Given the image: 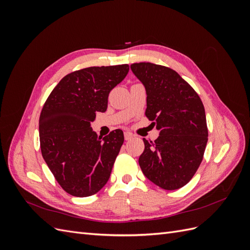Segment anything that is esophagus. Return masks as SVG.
<instances>
[{"mask_svg":"<svg viewBox=\"0 0 250 250\" xmlns=\"http://www.w3.org/2000/svg\"><path fill=\"white\" fill-rule=\"evenodd\" d=\"M124 138H125L126 141H129V140H131L133 138V135H132V133L126 131V132H124Z\"/></svg>","mask_w":250,"mask_h":250,"instance_id":"1","label":"esophagus"}]
</instances>
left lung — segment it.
<instances>
[{
    "label": "left lung",
    "instance_id": "8db88e82",
    "mask_svg": "<svg viewBox=\"0 0 250 250\" xmlns=\"http://www.w3.org/2000/svg\"><path fill=\"white\" fill-rule=\"evenodd\" d=\"M130 69L145 86L146 116L160 130L154 142L143 139L140 167L154 185L177 190L202 162L208 135L204 106L193 87L170 67L140 62Z\"/></svg>",
    "mask_w": 250,
    "mask_h": 250
}]
</instances>
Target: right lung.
I'll list each match as a JSON object with an SVG mask.
<instances>
[{"label":"right lung","instance_id":"1","mask_svg":"<svg viewBox=\"0 0 250 250\" xmlns=\"http://www.w3.org/2000/svg\"><path fill=\"white\" fill-rule=\"evenodd\" d=\"M128 71V64L75 71L59 81L44 103L39 123L42 154L66 193L87 197L108 181L124 134L116 129L101 140L90 123L97 111H106L110 90Z\"/></svg>","mask_w":250,"mask_h":250}]
</instances>
